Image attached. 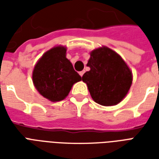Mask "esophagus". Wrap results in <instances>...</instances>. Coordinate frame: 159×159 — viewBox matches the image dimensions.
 <instances>
[{"instance_id": "obj_1", "label": "esophagus", "mask_w": 159, "mask_h": 159, "mask_svg": "<svg viewBox=\"0 0 159 159\" xmlns=\"http://www.w3.org/2000/svg\"><path fill=\"white\" fill-rule=\"evenodd\" d=\"M79 74H80V76H83V74H84V71H83H83H80Z\"/></svg>"}]
</instances>
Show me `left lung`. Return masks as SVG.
Listing matches in <instances>:
<instances>
[{"label":"left lung","mask_w":159,"mask_h":159,"mask_svg":"<svg viewBox=\"0 0 159 159\" xmlns=\"http://www.w3.org/2000/svg\"><path fill=\"white\" fill-rule=\"evenodd\" d=\"M87 66L90 70L84 73L83 82L96 103L111 107L125 98L132 84L133 74L117 52L106 46L93 49Z\"/></svg>","instance_id":"8db88e82"}]
</instances>
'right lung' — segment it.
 <instances>
[{"label":"right lung","instance_id":"1","mask_svg":"<svg viewBox=\"0 0 159 159\" xmlns=\"http://www.w3.org/2000/svg\"><path fill=\"white\" fill-rule=\"evenodd\" d=\"M66 47L55 46L39 59L34 67L32 81L39 93L52 102L61 101L72 86L82 80L66 58Z\"/></svg>","mask_w":159,"mask_h":159}]
</instances>
